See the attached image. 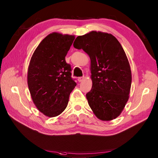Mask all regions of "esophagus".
Segmentation results:
<instances>
[{
	"instance_id": "1",
	"label": "esophagus",
	"mask_w": 158,
	"mask_h": 158,
	"mask_svg": "<svg viewBox=\"0 0 158 158\" xmlns=\"http://www.w3.org/2000/svg\"><path fill=\"white\" fill-rule=\"evenodd\" d=\"M83 79H84V77H78V79H77V80H78L79 82H81Z\"/></svg>"
}]
</instances>
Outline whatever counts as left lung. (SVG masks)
<instances>
[{"label": "left lung", "mask_w": 158, "mask_h": 158, "mask_svg": "<svg viewBox=\"0 0 158 158\" xmlns=\"http://www.w3.org/2000/svg\"><path fill=\"white\" fill-rule=\"evenodd\" d=\"M73 45L90 58L92 89L86 94L97 118L110 121L122 113L132 83V73L125 52L115 36L91 31L76 38Z\"/></svg>", "instance_id": "1"}]
</instances>
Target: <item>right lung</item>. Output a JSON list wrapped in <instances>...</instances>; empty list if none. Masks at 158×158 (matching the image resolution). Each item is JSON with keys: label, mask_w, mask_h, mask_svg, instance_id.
Returning <instances> with one entry per match:
<instances>
[{"label": "right lung", "mask_w": 158, "mask_h": 158, "mask_svg": "<svg viewBox=\"0 0 158 158\" xmlns=\"http://www.w3.org/2000/svg\"><path fill=\"white\" fill-rule=\"evenodd\" d=\"M75 38V35L50 33L39 43L30 61L29 91L33 103L47 117H56L65 110L77 85L65 60Z\"/></svg>", "instance_id": "add662e5"}]
</instances>
